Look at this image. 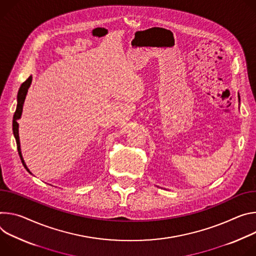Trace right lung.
I'll return each instance as SVG.
<instances>
[{
  "label": "right lung",
  "instance_id": "right-lung-1",
  "mask_svg": "<svg viewBox=\"0 0 256 256\" xmlns=\"http://www.w3.org/2000/svg\"><path fill=\"white\" fill-rule=\"evenodd\" d=\"M32 76H30V77H28V78L21 84V86H20V88H19V90H18V94H17V108H16V110H15L14 116H13V134H14V137H15V139H16L18 154H19V156H20V158H21V162H22L24 168L27 170L28 173H30V170H28L27 166L25 164L24 160H23V158H22V154H21L20 141H19V133H18V126H19V124H18L17 120L21 118L23 104H24V100H25V98H26L28 88H30V84H32ZM30 174H32V173H30Z\"/></svg>",
  "mask_w": 256,
  "mask_h": 256
}]
</instances>
